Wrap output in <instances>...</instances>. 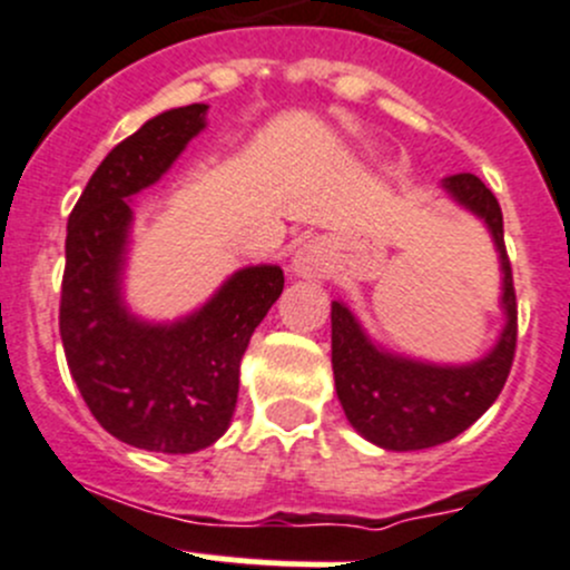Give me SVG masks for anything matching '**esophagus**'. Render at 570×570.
Listing matches in <instances>:
<instances>
[{"mask_svg":"<svg viewBox=\"0 0 570 570\" xmlns=\"http://www.w3.org/2000/svg\"><path fill=\"white\" fill-rule=\"evenodd\" d=\"M292 269H295L297 275H303V278H320L327 269L325 243L312 239V243L303 245V248L295 253V258H292Z\"/></svg>","mask_w":570,"mask_h":570,"instance_id":"esophagus-1","label":"esophagus"}]
</instances>
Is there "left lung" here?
<instances>
[{"label":"left lung","mask_w":570,"mask_h":570,"mask_svg":"<svg viewBox=\"0 0 570 570\" xmlns=\"http://www.w3.org/2000/svg\"><path fill=\"white\" fill-rule=\"evenodd\" d=\"M444 189L485 223L497 243L504 273L502 308L508 322L497 347L485 358L463 366H435L383 353L366 338L353 314L342 303H333L331 361L338 402L350 424L383 450H428L461 435L493 405L513 366L519 306L499 200L474 174L444 178Z\"/></svg>","instance_id":"obj_1"}]
</instances>
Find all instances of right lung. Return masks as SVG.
I'll return each mask as SVG.
<instances>
[{"instance_id": "1", "label": "right lung", "mask_w": 570, "mask_h": 570, "mask_svg": "<svg viewBox=\"0 0 570 570\" xmlns=\"http://www.w3.org/2000/svg\"><path fill=\"white\" fill-rule=\"evenodd\" d=\"M206 105L157 115L112 148L79 195L66 237L60 336L68 370L96 422L124 444L189 455L215 444L237 407L239 361L284 292V269L245 267L174 325L131 317L120 269L129 198L151 187L204 129Z\"/></svg>"}]
</instances>
